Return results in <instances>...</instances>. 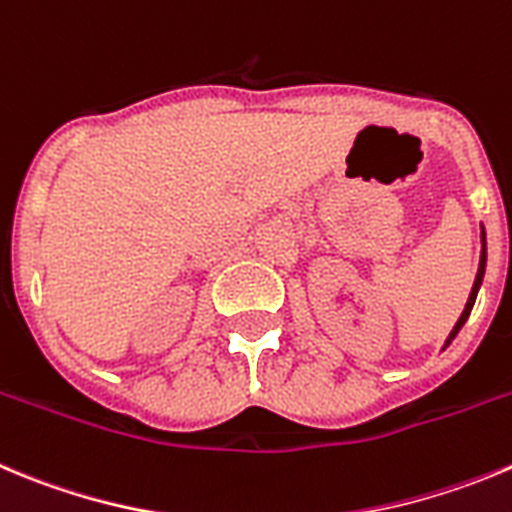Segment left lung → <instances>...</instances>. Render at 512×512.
<instances>
[{
  "label": "left lung",
  "instance_id": "8db88e82",
  "mask_svg": "<svg viewBox=\"0 0 512 512\" xmlns=\"http://www.w3.org/2000/svg\"><path fill=\"white\" fill-rule=\"evenodd\" d=\"M482 251H480V269H477V276H475V284H472V292H470V299H467V304H464V312L459 314V320H457V325H454V330L449 332V337H447V342H444V348L442 350H447L449 348V342L454 340V337H457V332L462 330L464 327V322H467V317H470V312H472V307H475V299H477V292H480V287H482V279H485V266H487V241H485V228H482Z\"/></svg>",
  "mask_w": 512,
  "mask_h": 512
}]
</instances>
